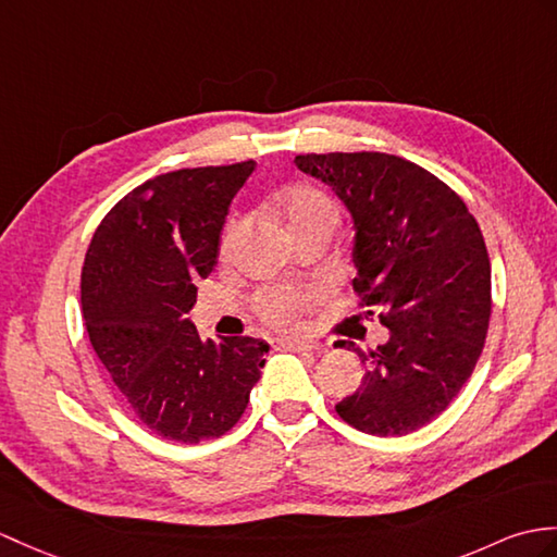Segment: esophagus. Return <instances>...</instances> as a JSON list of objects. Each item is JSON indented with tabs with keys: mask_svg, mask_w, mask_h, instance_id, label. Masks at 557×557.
I'll return each instance as SVG.
<instances>
[{
	"mask_svg": "<svg viewBox=\"0 0 557 557\" xmlns=\"http://www.w3.org/2000/svg\"><path fill=\"white\" fill-rule=\"evenodd\" d=\"M280 346L284 351H294V354H306V351H318L315 344L310 342H301V339H287V342H280Z\"/></svg>",
	"mask_w": 557,
	"mask_h": 557,
	"instance_id": "34e87169",
	"label": "esophagus"
}]
</instances>
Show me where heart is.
I'll return each mask as SVG.
<instances>
[{
  "label": "heart",
  "instance_id": "obj_1",
  "mask_svg": "<svg viewBox=\"0 0 557 557\" xmlns=\"http://www.w3.org/2000/svg\"><path fill=\"white\" fill-rule=\"evenodd\" d=\"M277 209L296 239H304L313 232H334V227L339 225L337 203L318 187L296 185L284 189L277 199ZM239 232L242 220L232 218L223 230L220 251L230 253ZM310 299H313V294L301 287H270L256 296V308L270 325H289L308 308Z\"/></svg>",
  "mask_w": 557,
  "mask_h": 557
}]
</instances>
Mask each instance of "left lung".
Returning <instances> with one entry per match:
<instances>
[{"label":"left lung","instance_id":"obj_1","mask_svg":"<svg viewBox=\"0 0 557 557\" xmlns=\"http://www.w3.org/2000/svg\"><path fill=\"white\" fill-rule=\"evenodd\" d=\"M299 171L330 185L356 225L354 292L389 327L337 404L344 422L404 436L442 416L482 356L491 318V263L468 206L418 163L380 151L301 153Z\"/></svg>","mask_w":557,"mask_h":557}]
</instances>
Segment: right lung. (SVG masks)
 <instances>
[{
	"label": "right lung",
	"mask_w": 557,
	"mask_h": 557,
	"mask_svg": "<svg viewBox=\"0 0 557 557\" xmlns=\"http://www.w3.org/2000/svg\"><path fill=\"white\" fill-rule=\"evenodd\" d=\"M253 161L183 168L135 187L99 223L85 253L81 301L95 354L139 422L199 444L237 424L268 344L201 342L185 318L215 265L230 201Z\"/></svg>",
	"instance_id": "obj_1"
}]
</instances>
